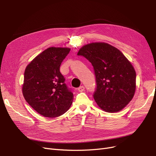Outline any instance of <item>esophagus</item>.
<instances>
[{
  "instance_id": "obj_1",
  "label": "esophagus",
  "mask_w": 156,
  "mask_h": 156,
  "mask_svg": "<svg viewBox=\"0 0 156 156\" xmlns=\"http://www.w3.org/2000/svg\"><path fill=\"white\" fill-rule=\"evenodd\" d=\"M78 90L79 92H83L84 90V87L83 86H81L78 88Z\"/></svg>"
}]
</instances>
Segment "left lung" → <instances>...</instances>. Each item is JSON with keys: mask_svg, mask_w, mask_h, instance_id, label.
<instances>
[{"mask_svg": "<svg viewBox=\"0 0 156 156\" xmlns=\"http://www.w3.org/2000/svg\"><path fill=\"white\" fill-rule=\"evenodd\" d=\"M77 55L86 58L94 68L96 82L94 98L101 109L119 112L128 104L135 92L136 72L120 50L96 42L84 45Z\"/></svg>", "mask_w": 156, "mask_h": 156, "instance_id": "1", "label": "left lung"}]
</instances>
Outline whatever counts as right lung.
<instances>
[{
    "label": "right lung",
    "mask_w": 156,
    "mask_h": 156,
    "mask_svg": "<svg viewBox=\"0 0 156 156\" xmlns=\"http://www.w3.org/2000/svg\"><path fill=\"white\" fill-rule=\"evenodd\" d=\"M67 48L45 49L27 66L22 88L25 100L41 115L55 118L63 115L72 105L73 94L60 72Z\"/></svg>",
    "instance_id": "right-lung-1"
}]
</instances>
